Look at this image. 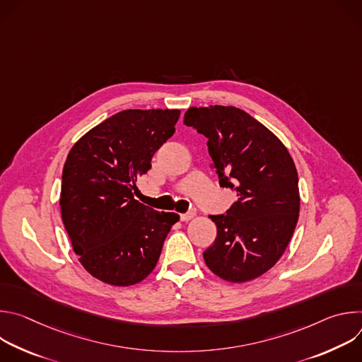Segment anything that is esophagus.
Wrapping results in <instances>:
<instances>
[{
  "instance_id": "obj_1",
  "label": "esophagus",
  "mask_w": 362,
  "mask_h": 362,
  "mask_svg": "<svg viewBox=\"0 0 362 362\" xmlns=\"http://www.w3.org/2000/svg\"><path fill=\"white\" fill-rule=\"evenodd\" d=\"M194 218V212H187V214H180V221L186 222V221H190Z\"/></svg>"
}]
</instances>
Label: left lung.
I'll return each instance as SVG.
<instances>
[{"label":"left lung","instance_id":"obj_1","mask_svg":"<svg viewBox=\"0 0 362 362\" xmlns=\"http://www.w3.org/2000/svg\"><path fill=\"white\" fill-rule=\"evenodd\" d=\"M183 123L208 139L219 185L236 190L226 215H211L218 235L203 252L219 278L246 282L284 255L299 216L298 173L289 151L262 123L232 106L190 107Z\"/></svg>","mask_w":362,"mask_h":362}]
</instances>
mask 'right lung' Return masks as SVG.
<instances>
[{"mask_svg":"<svg viewBox=\"0 0 362 362\" xmlns=\"http://www.w3.org/2000/svg\"><path fill=\"white\" fill-rule=\"evenodd\" d=\"M180 110H123L70 150L62 177V219L84 269L115 286L143 281L179 221L134 199L136 182L175 133Z\"/></svg>","mask_w":362,"mask_h":362,"instance_id":"add662e5","label":"right lung"}]
</instances>
